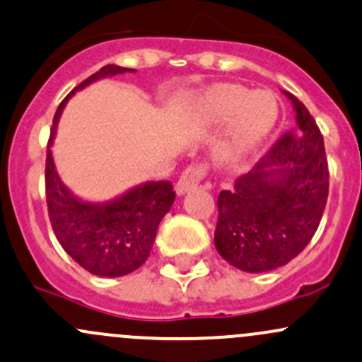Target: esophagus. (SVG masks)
Segmentation results:
<instances>
[{"label":"esophagus","instance_id":"1","mask_svg":"<svg viewBox=\"0 0 362 362\" xmlns=\"http://www.w3.org/2000/svg\"><path fill=\"white\" fill-rule=\"evenodd\" d=\"M204 177V168L201 165H191L187 170L182 173V177L178 178L177 182V192L180 194V196H184V194L194 191V189L199 185V182L203 180Z\"/></svg>","mask_w":362,"mask_h":362}]
</instances>
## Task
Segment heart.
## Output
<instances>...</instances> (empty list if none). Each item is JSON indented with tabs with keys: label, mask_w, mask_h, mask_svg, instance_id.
<instances>
[{
	"label": "heart",
	"mask_w": 362,
	"mask_h": 362,
	"mask_svg": "<svg viewBox=\"0 0 362 362\" xmlns=\"http://www.w3.org/2000/svg\"><path fill=\"white\" fill-rule=\"evenodd\" d=\"M199 116L208 123H226L215 144L220 161L234 163L257 149L274 130L279 117L276 95L267 90H250L241 85H216L197 102Z\"/></svg>",
	"instance_id": "heart-1"
}]
</instances>
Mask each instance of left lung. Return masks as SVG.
Masks as SVG:
<instances>
[{
	"label": "left lung",
	"instance_id": "1",
	"mask_svg": "<svg viewBox=\"0 0 362 362\" xmlns=\"http://www.w3.org/2000/svg\"><path fill=\"white\" fill-rule=\"evenodd\" d=\"M283 93L293 104L296 127L216 201L215 248L245 272H267L291 262L310 243L328 199L321 132L305 105L290 91Z\"/></svg>",
	"mask_w": 362,
	"mask_h": 362
}]
</instances>
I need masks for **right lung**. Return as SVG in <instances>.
<instances>
[{"label": "right lung", "mask_w": 362, "mask_h": 362, "mask_svg": "<svg viewBox=\"0 0 362 362\" xmlns=\"http://www.w3.org/2000/svg\"><path fill=\"white\" fill-rule=\"evenodd\" d=\"M124 72H135V69L109 64L76 86L57 109L47 149L45 182L53 232L72 260L102 277L127 276L147 260L159 222L173 206V185L168 180L144 182L114 199L102 203L85 201L76 196L59 177L52 146L57 124L72 95L98 79Z\"/></svg>", "instance_id": "right-lung-1"}]
</instances>
